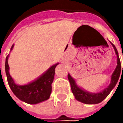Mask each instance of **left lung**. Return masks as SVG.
Instances as JSON below:
<instances>
[{
  "instance_id": "1",
  "label": "left lung",
  "mask_w": 123,
  "mask_h": 123,
  "mask_svg": "<svg viewBox=\"0 0 123 123\" xmlns=\"http://www.w3.org/2000/svg\"><path fill=\"white\" fill-rule=\"evenodd\" d=\"M111 46H113L115 53L116 55V58H117V66H116V68L114 70V73H112L111 76V81L110 85L105 87L104 90H103L102 91L97 93H92L85 90L84 89H83L82 87L79 86L77 84V83L75 81V79L68 73V79L69 80V82L70 83V86H71V90L72 92L73 93V95L74 96V98L76 100H77L78 101L81 102L85 104H97L99 103L101 101H103L105 98H106L109 94L111 92V91L116 86V83L118 82L120 75H121V72L122 74L123 73V71L121 70V65L120 58L118 56V50L115 47V46L111 43V42H110ZM122 74H121V77H122Z\"/></svg>"
}]
</instances>
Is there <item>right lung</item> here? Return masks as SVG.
<instances>
[{"instance_id":"right-lung-1","label":"right lung","mask_w":123,"mask_h":123,"mask_svg":"<svg viewBox=\"0 0 123 123\" xmlns=\"http://www.w3.org/2000/svg\"><path fill=\"white\" fill-rule=\"evenodd\" d=\"M13 46L14 44L12 46L10 52L13 50ZM9 57V54L7 55L5 60V73L9 86L16 97L22 101L33 105L48 100L52 91L51 84L54 79L55 70L59 63L53 65L40 77L29 83L18 85L14 81L9 74V66L8 64Z\"/></svg>"}]
</instances>
